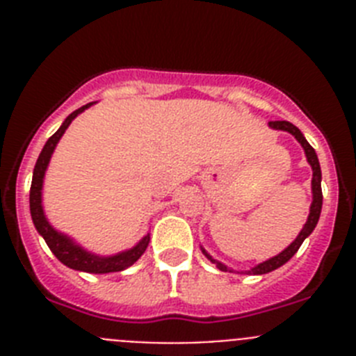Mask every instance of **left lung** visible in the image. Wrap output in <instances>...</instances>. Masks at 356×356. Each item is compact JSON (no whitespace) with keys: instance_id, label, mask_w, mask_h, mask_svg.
Listing matches in <instances>:
<instances>
[{"instance_id":"8db88e82","label":"left lung","mask_w":356,"mask_h":356,"mask_svg":"<svg viewBox=\"0 0 356 356\" xmlns=\"http://www.w3.org/2000/svg\"><path fill=\"white\" fill-rule=\"evenodd\" d=\"M269 127L276 128V130H284V131H289V134H292L298 139V143L303 146L305 149V155H307V160L308 163L312 165V171H314V178H312V193H314V201H312V207H310V216H308V221L307 225L303 226V229L300 232V235L296 237V241L292 242L291 246L287 248V250H284L280 254H276V257H273V259L266 260V262L259 264L257 267H253L251 271H248L250 275H266V273H271L275 271V269H278L280 266H284L285 262H289V260L294 257V253L298 250H300V246L303 244L305 238L308 237V235L312 234L314 228H316L317 221H319V216H321V207H323V191H321V168H319V160H317V155H316V149H314L310 144L307 143V139L303 137V134H301L298 128L292 124V122L289 121H269ZM203 253H205L207 259L210 260L212 264H216L217 269H221V271H228V267L222 266L221 262H217V260H213L212 257H210L209 253H207L205 250H203Z\"/></svg>"}]
</instances>
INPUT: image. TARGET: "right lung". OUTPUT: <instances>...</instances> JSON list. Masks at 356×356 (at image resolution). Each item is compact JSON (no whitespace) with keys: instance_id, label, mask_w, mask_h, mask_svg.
<instances>
[{"instance_id":"right-lung-1","label":"right lung","mask_w":356,"mask_h":356,"mask_svg":"<svg viewBox=\"0 0 356 356\" xmlns=\"http://www.w3.org/2000/svg\"><path fill=\"white\" fill-rule=\"evenodd\" d=\"M89 105H83L81 108L74 110L72 114L67 115L62 127L55 131L48 139V143L44 144L42 151H40L39 159H37L35 169H33V178H31V187H30V212L31 219H33V225H35L37 232L44 237L46 244H48L49 250L53 251L56 259L60 260L64 266L71 267V269H76V271H85V273H94V275H105V273H118L124 271L130 266H134L137 260L140 259V254L146 251L147 244H149V235L143 238V241L137 244L131 250L124 251V253L114 254V257H96V254L87 253L85 250H81L80 246H76L71 238H67L65 235L58 234L56 229H53V226L46 221L42 212V205H40V191H42V178L46 168H48L49 159H51V153L55 149L56 143L60 140V137L64 135V131L67 130V127L71 124V121L76 118L80 112H83L85 108H89Z\"/></svg>"}]
</instances>
